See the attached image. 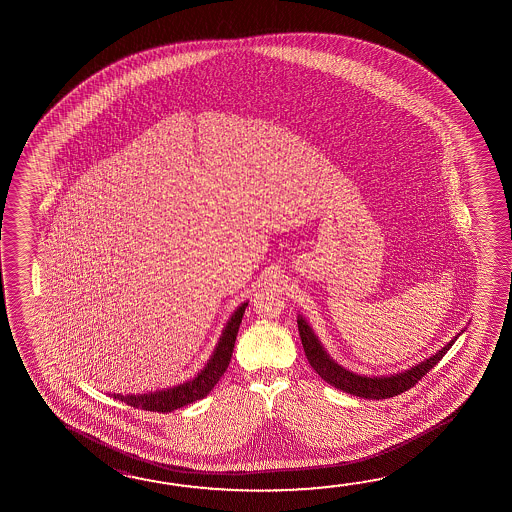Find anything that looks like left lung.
I'll return each instance as SVG.
<instances>
[{"label": "left lung", "instance_id": "1", "mask_svg": "<svg viewBox=\"0 0 512 512\" xmlns=\"http://www.w3.org/2000/svg\"><path fill=\"white\" fill-rule=\"evenodd\" d=\"M298 332L302 337L303 350L307 355V361L319 377L323 378L330 386L341 389L344 393L368 398V400L393 398L396 394L405 393L407 389L416 386L419 380L425 377L428 371L443 359L446 352L452 348L453 343L459 337H453L450 343L441 348L436 355L428 357L427 361L419 362L416 366L405 369L402 373H393V375H387V377H366V375H357V373L339 366L325 352L323 344H321L318 337L314 336L312 328L309 327V323L302 316H298Z\"/></svg>", "mask_w": 512, "mask_h": 512}]
</instances>
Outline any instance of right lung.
Instances as JSON below:
<instances>
[{"instance_id":"right-lung-1","label":"right lung","mask_w":512,"mask_h":512,"mask_svg":"<svg viewBox=\"0 0 512 512\" xmlns=\"http://www.w3.org/2000/svg\"><path fill=\"white\" fill-rule=\"evenodd\" d=\"M248 307V302L239 305L232 318L228 319L227 327L219 337L218 346L212 353L207 366L189 382L180 384V386L169 387L162 391L148 394H114V398L119 402H125L135 409L151 412H171L180 409L184 405L202 400L212 391V387L218 384L221 375L227 371L232 352H234L235 337L239 332V325L243 321L244 309Z\"/></svg>"}]
</instances>
